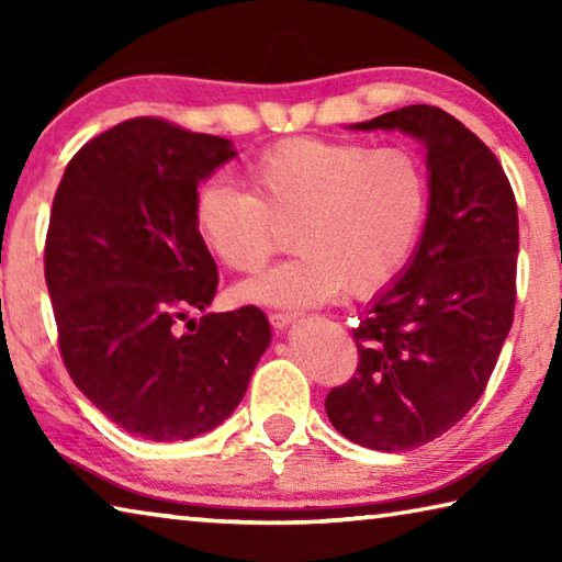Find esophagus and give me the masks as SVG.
Instances as JSON below:
<instances>
[{
	"label": "esophagus",
	"instance_id": "34e87169",
	"mask_svg": "<svg viewBox=\"0 0 562 562\" xmlns=\"http://www.w3.org/2000/svg\"><path fill=\"white\" fill-rule=\"evenodd\" d=\"M292 319H294L292 312H270V322H272V327H278V329H284V327H288Z\"/></svg>",
	"mask_w": 562,
	"mask_h": 562
}]
</instances>
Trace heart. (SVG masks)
<instances>
[{"instance_id":"heart-1","label":"heart","mask_w":562,"mask_h":562,"mask_svg":"<svg viewBox=\"0 0 562 562\" xmlns=\"http://www.w3.org/2000/svg\"><path fill=\"white\" fill-rule=\"evenodd\" d=\"M247 190L211 180L193 205L195 231L225 268L252 274L292 225L297 255L245 282V300L307 307L341 290L367 297L412 260L429 211V176L416 150L297 136L245 166Z\"/></svg>"}]
</instances>
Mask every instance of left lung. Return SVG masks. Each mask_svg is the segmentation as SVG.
Masks as SVG:
<instances>
[{
    "label": "left lung",
    "mask_w": 562,
    "mask_h": 562,
    "mask_svg": "<svg viewBox=\"0 0 562 562\" xmlns=\"http://www.w3.org/2000/svg\"><path fill=\"white\" fill-rule=\"evenodd\" d=\"M355 128H398L429 150L431 201L404 278L351 329L357 372L325 398L349 441L408 451L439 439L486 392L516 312L518 205L496 154L429 103Z\"/></svg>",
    "instance_id": "obj_1"
}]
</instances>
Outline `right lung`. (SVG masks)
<instances>
[{
  "mask_svg": "<svg viewBox=\"0 0 562 562\" xmlns=\"http://www.w3.org/2000/svg\"><path fill=\"white\" fill-rule=\"evenodd\" d=\"M233 156L221 136L138 116L76 150L56 188L44 278L64 367L140 439L211 431L270 345L255 304L190 319L217 290L193 221L198 183Z\"/></svg>",
  "mask_w": 562,
  "mask_h": 562,
  "instance_id": "1",
  "label": "right lung"
}]
</instances>
